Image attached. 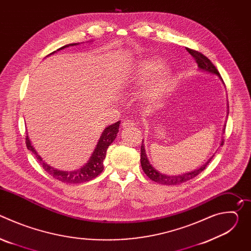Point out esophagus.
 <instances>
[{"instance_id": "1", "label": "esophagus", "mask_w": 251, "mask_h": 251, "mask_svg": "<svg viewBox=\"0 0 251 251\" xmlns=\"http://www.w3.org/2000/svg\"><path fill=\"white\" fill-rule=\"evenodd\" d=\"M136 125V123L133 121V120H125L123 123H122V128H125V129H129L131 127H134Z\"/></svg>"}]
</instances>
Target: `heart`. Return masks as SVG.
<instances>
[{
    "label": "heart",
    "mask_w": 251,
    "mask_h": 251,
    "mask_svg": "<svg viewBox=\"0 0 251 251\" xmlns=\"http://www.w3.org/2000/svg\"><path fill=\"white\" fill-rule=\"evenodd\" d=\"M163 63L158 58H151L143 62L139 69L137 70L136 75L133 77V81L138 83H144L151 79L158 71L162 68ZM169 88V79L164 75L156 78L150 84L147 89V95L151 99H158L161 97Z\"/></svg>",
    "instance_id": "obj_1"
}]
</instances>
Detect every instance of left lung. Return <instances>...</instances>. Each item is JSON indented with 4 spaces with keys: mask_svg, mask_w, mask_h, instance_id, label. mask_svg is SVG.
Returning <instances> with one entry per match:
<instances>
[{
    "mask_svg": "<svg viewBox=\"0 0 251 251\" xmlns=\"http://www.w3.org/2000/svg\"><path fill=\"white\" fill-rule=\"evenodd\" d=\"M187 50L189 51V53L196 59L199 69L201 71H204V73H208L214 75H218L220 77V79L223 81L221 75L219 73V70L217 69V67L212 64V62L203 54H201V52L191 50V49H187ZM224 83V81H223ZM224 145V140L222 141V144L221 146ZM213 157V156H212ZM212 157H210L206 163H204L201 167H200L197 170H194L192 172H188L186 174H182V175H175V176H168L165 174H161L160 172H158L157 170H155V168L150 164L147 155H146V151L144 148V144H143L142 142V146H141V166L143 171L147 175L148 177H150V180L162 184V185H168V186H174V185H178L181 183L187 182L191 178L197 176L201 172H202L206 166L208 165V163L211 161Z\"/></svg>",
    "mask_w": 251,
    "mask_h": 251,
    "instance_id": "obj_1",
    "label": "left lung"
}]
</instances>
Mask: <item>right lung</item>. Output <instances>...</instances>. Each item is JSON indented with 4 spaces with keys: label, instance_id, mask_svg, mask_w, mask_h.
Listing matches in <instances>:
<instances>
[{
    "label": "right lung",
    "instance_id": "1",
    "mask_svg": "<svg viewBox=\"0 0 251 251\" xmlns=\"http://www.w3.org/2000/svg\"><path fill=\"white\" fill-rule=\"evenodd\" d=\"M77 45H79V44L66 45V46L58 49L57 50H63L67 47H73V46H77ZM55 51L51 52L50 54H52ZM119 125H120V121L105 128V130L103 131V133L101 134V136L99 138L96 148L93 151L89 161L83 167H81L80 169L75 170V171H61V170L54 169V168L50 167V165H48L45 161H43L41 156L32 147L27 134L25 136V144H26V148L35 155V157H37V159L40 161V163L42 164L45 171H47L51 176H53L54 178H56V180H58L62 183H65V184H80V183H84V182L93 180L94 177H96L99 174L102 173V171L104 169L103 160L106 157V151L110 146L111 143L115 140L117 133L119 131L118 130Z\"/></svg>",
    "mask_w": 251,
    "mask_h": 251
}]
</instances>
